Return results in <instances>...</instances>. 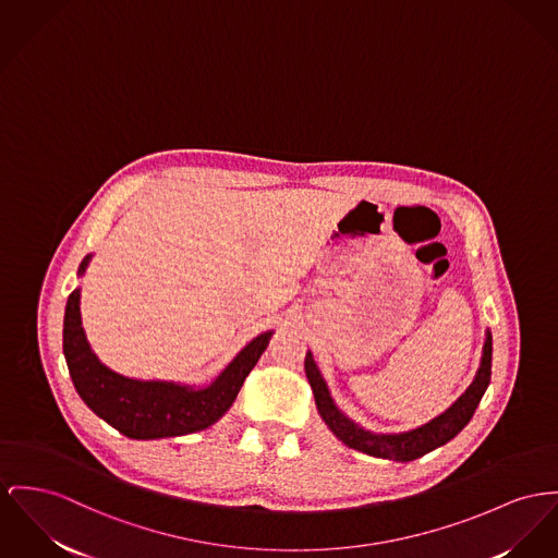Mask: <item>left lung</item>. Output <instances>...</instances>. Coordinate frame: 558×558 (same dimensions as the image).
Segmentation results:
<instances>
[{"mask_svg": "<svg viewBox=\"0 0 558 558\" xmlns=\"http://www.w3.org/2000/svg\"><path fill=\"white\" fill-rule=\"evenodd\" d=\"M490 360H493V336L486 330L483 360H481V368L476 372L474 383L440 416L432 418L429 423H425L416 429L404 432V434H374L371 429H364L362 425L351 421L347 414H342V410L336 407L335 400L330 396V389H328L322 372L317 368L311 351L304 357V371H306V378L311 383L317 410L340 442H344L349 448H355L360 452L372 454V457L391 459V461H412V459H418V457L432 452L438 446L446 445L470 423V418L474 416V412L483 400L484 391L490 383Z\"/></svg>", "mask_w": 558, "mask_h": 558, "instance_id": "obj_1", "label": "left lung"}]
</instances>
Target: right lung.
I'll use <instances>...</instances> for the list:
<instances>
[{"instance_id": "obj_1", "label": "right lung", "mask_w": 558, "mask_h": 558, "mask_svg": "<svg viewBox=\"0 0 558 558\" xmlns=\"http://www.w3.org/2000/svg\"><path fill=\"white\" fill-rule=\"evenodd\" d=\"M90 254L82 260L84 275ZM272 332L256 336L207 387L171 380H137L110 371L93 353L80 317V288L68 298L63 322V353L84 404L133 440L186 436L207 429L232 407L247 374L258 364Z\"/></svg>"}]
</instances>
